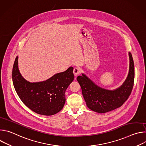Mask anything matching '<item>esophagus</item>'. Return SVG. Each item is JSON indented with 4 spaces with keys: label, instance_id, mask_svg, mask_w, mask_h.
Returning a JSON list of instances; mask_svg holds the SVG:
<instances>
[{
    "label": "esophagus",
    "instance_id": "obj_1",
    "mask_svg": "<svg viewBox=\"0 0 146 146\" xmlns=\"http://www.w3.org/2000/svg\"><path fill=\"white\" fill-rule=\"evenodd\" d=\"M81 69L78 68H74L73 69V73L75 76H78L81 73Z\"/></svg>",
    "mask_w": 146,
    "mask_h": 146
}]
</instances>
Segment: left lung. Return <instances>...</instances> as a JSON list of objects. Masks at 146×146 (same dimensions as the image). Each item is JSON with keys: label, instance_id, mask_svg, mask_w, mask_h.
<instances>
[{"label": "left lung", "instance_id": "8db88e82", "mask_svg": "<svg viewBox=\"0 0 146 146\" xmlns=\"http://www.w3.org/2000/svg\"><path fill=\"white\" fill-rule=\"evenodd\" d=\"M129 56L128 77L122 85L114 90H108L98 86L83 73L82 76L77 77L83 97L90 109L96 113H105L121 107L128 99L133 89L135 78L134 63L131 52H129Z\"/></svg>", "mask_w": 146, "mask_h": 146}]
</instances>
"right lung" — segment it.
<instances>
[{"label":"right lung","instance_id":"add662e5","mask_svg":"<svg viewBox=\"0 0 146 146\" xmlns=\"http://www.w3.org/2000/svg\"><path fill=\"white\" fill-rule=\"evenodd\" d=\"M17 56L13 68L12 78L14 88L20 99L33 111L52 115L60 111L65 103V91L74 80L73 68L56 73L48 80L31 82L21 74Z\"/></svg>","mask_w":146,"mask_h":146}]
</instances>
